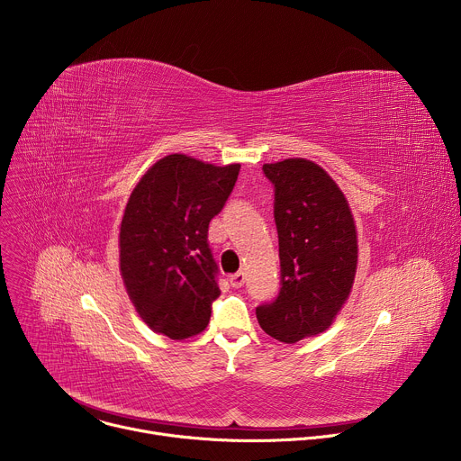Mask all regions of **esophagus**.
Returning <instances> with one entry per match:
<instances>
[{
    "instance_id": "1",
    "label": "esophagus",
    "mask_w": 461,
    "mask_h": 461,
    "mask_svg": "<svg viewBox=\"0 0 461 461\" xmlns=\"http://www.w3.org/2000/svg\"><path fill=\"white\" fill-rule=\"evenodd\" d=\"M244 281H246V274H244V272H237V274H233V276L230 277V285H231L233 288H240V286L244 285Z\"/></svg>"
}]
</instances>
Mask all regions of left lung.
Returning a JSON list of instances; mask_svg holds the SVG:
<instances>
[{"label":"left lung","mask_w":461,"mask_h":461,"mask_svg":"<svg viewBox=\"0 0 461 461\" xmlns=\"http://www.w3.org/2000/svg\"><path fill=\"white\" fill-rule=\"evenodd\" d=\"M276 185L281 292L257 306L262 330L294 345L322 334L345 306L357 270V231L345 193L306 158L265 164Z\"/></svg>","instance_id":"obj_1"}]
</instances>
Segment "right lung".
Wrapping results in <instances>:
<instances>
[{"mask_svg": "<svg viewBox=\"0 0 461 461\" xmlns=\"http://www.w3.org/2000/svg\"><path fill=\"white\" fill-rule=\"evenodd\" d=\"M239 169L175 153L155 162L131 191L118 235L120 276L153 332L182 341L208 326L221 295L208 226Z\"/></svg>", "mask_w": 461, "mask_h": 461, "instance_id": "add662e5", "label": "right lung"}]
</instances>
